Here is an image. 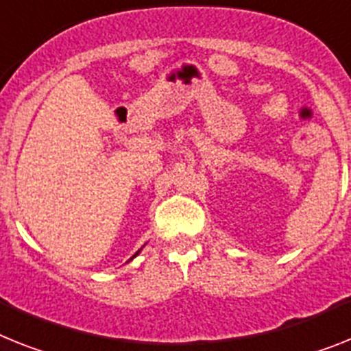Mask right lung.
<instances>
[{
  "label": "right lung",
  "mask_w": 351,
  "mask_h": 351,
  "mask_svg": "<svg viewBox=\"0 0 351 351\" xmlns=\"http://www.w3.org/2000/svg\"><path fill=\"white\" fill-rule=\"evenodd\" d=\"M139 252H141V250H139ZM139 252L135 253V255H134V257H132V258H135V257H137V255H139ZM132 258H130V261H132Z\"/></svg>",
  "instance_id": "right-lung-1"
}]
</instances>
